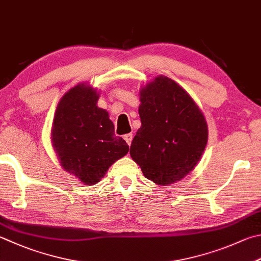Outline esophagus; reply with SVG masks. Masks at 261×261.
Returning a JSON list of instances; mask_svg holds the SVG:
<instances>
[{
  "mask_svg": "<svg viewBox=\"0 0 261 261\" xmlns=\"http://www.w3.org/2000/svg\"><path fill=\"white\" fill-rule=\"evenodd\" d=\"M124 139L127 142V144L130 145L132 144V140H133V134H126V135H124Z\"/></svg>",
  "mask_w": 261,
  "mask_h": 261,
  "instance_id": "34e87169",
  "label": "esophagus"
}]
</instances>
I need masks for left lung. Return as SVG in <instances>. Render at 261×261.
Segmentation results:
<instances>
[{
    "label": "left lung",
    "instance_id": "1",
    "mask_svg": "<svg viewBox=\"0 0 261 261\" xmlns=\"http://www.w3.org/2000/svg\"><path fill=\"white\" fill-rule=\"evenodd\" d=\"M141 128L130 145V156L147 179L169 185L198 164L208 141L204 116L177 83L159 76L142 88Z\"/></svg>",
    "mask_w": 261,
    "mask_h": 261
}]
</instances>
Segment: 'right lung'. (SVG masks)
Here are the masks:
<instances>
[{
  "instance_id": "obj_1",
  "label": "right lung",
  "mask_w": 261,
  "mask_h": 261,
  "mask_svg": "<svg viewBox=\"0 0 261 261\" xmlns=\"http://www.w3.org/2000/svg\"><path fill=\"white\" fill-rule=\"evenodd\" d=\"M99 95L85 84L62 96L53 120L52 142L61 166L81 181H100L109 167L127 154L129 146L115 135L114 122L97 108Z\"/></svg>"
}]
</instances>
